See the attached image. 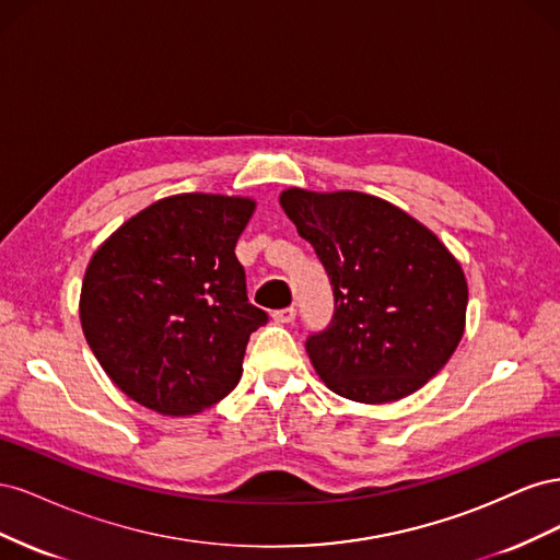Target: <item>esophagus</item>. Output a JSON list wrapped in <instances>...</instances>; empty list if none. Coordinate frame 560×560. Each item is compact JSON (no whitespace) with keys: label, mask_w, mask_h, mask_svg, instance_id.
<instances>
[{"label":"esophagus","mask_w":560,"mask_h":560,"mask_svg":"<svg viewBox=\"0 0 560 560\" xmlns=\"http://www.w3.org/2000/svg\"><path fill=\"white\" fill-rule=\"evenodd\" d=\"M273 319L280 322V325H290V322L296 319V308L290 306V308H280L273 313Z\"/></svg>","instance_id":"esophagus-1"}]
</instances>
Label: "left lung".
Returning <instances> with one entry per match:
<instances>
[{
  "instance_id": "obj_1",
  "label": "left lung",
  "mask_w": 560,
  "mask_h": 560,
  "mask_svg": "<svg viewBox=\"0 0 560 560\" xmlns=\"http://www.w3.org/2000/svg\"><path fill=\"white\" fill-rule=\"evenodd\" d=\"M280 206L334 290L329 325L306 338L317 376L362 404L416 393L463 338L460 264L432 231L376 196L287 189Z\"/></svg>"
}]
</instances>
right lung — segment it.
<instances>
[{"instance_id":"right-lung-1","label":"right lung","mask_w":560,"mask_h":560,"mask_svg":"<svg viewBox=\"0 0 560 560\" xmlns=\"http://www.w3.org/2000/svg\"><path fill=\"white\" fill-rule=\"evenodd\" d=\"M252 212L249 198L171 196L93 254L83 336L118 389L147 409L191 416L238 385L249 334L268 322L235 257Z\"/></svg>"}]
</instances>
